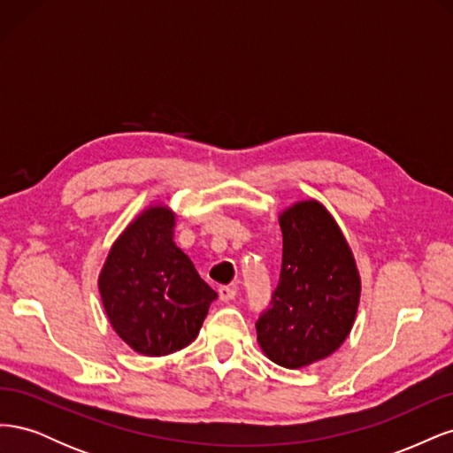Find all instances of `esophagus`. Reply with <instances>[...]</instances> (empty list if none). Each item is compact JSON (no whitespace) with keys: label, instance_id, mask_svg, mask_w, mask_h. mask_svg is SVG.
<instances>
[{"label":"esophagus","instance_id":"esophagus-1","mask_svg":"<svg viewBox=\"0 0 453 453\" xmlns=\"http://www.w3.org/2000/svg\"><path fill=\"white\" fill-rule=\"evenodd\" d=\"M234 296H236V287H232V285L219 287V298H221L223 303H228V300H232Z\"/></svg>","mask_w":453,"mask_h":453}]
</instances>
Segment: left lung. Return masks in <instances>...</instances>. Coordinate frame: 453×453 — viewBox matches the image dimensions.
<instances>
[{"mask_svg": "<svg viewBox=\"0 0 453 453\" xmlns=\"http://www.w3.org/2000/svg\"><path fill=\"white\" fill-rule=\"evenodd\" d=\"M280 226V280L255 323L257 340L273 363L300 368L328 357L346 340L361 285L348 243L321 203L293 205Z\"/></svg>", "mask_w": 453, "mask_h": 453, "instance_id": "obj_1", "label": "left lung"}]
</instances>
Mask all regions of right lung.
<instances>
[{"label": "right lung", "mask_w": 453, "mask_h": 453, "mask_svg": "<svg viewBox=\"0 0 453 453\" xmlns=\"http://www.w3.org/2000/svg\"><path fill=\"white\" fill-rule=\"evenodd\" d=\"M173 215L150 208L125 230L100 273V295L117 334L160 357L188 346L217 293L172 240Z\"/></svg>", "instance_id": "right-lung-1"}]
</instances>
